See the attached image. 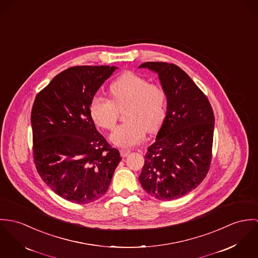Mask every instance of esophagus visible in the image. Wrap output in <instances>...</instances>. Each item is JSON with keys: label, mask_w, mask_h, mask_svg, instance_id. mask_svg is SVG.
<instances>
[{"label": "esophagus", "mask_w": 258, "mask_h": 258, "mask_svg": "<svg viewBox=\"0 0 258 258\" xmlns=\"http://www.w3.org/2000/svg\"><path fill=\"white\" fill-rule=\"evenodd\" d=\"M119 153L122 157H126L130 153H131V150L130 149H120L119 150Z\"/></svg>", "instance_id": "obj_1"}]
</instances>
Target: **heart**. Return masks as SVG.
Returning a JSON list of instances; mask_svg holds the SVG:
<instances>
[{
    "mask_svg": "<svg viewBox=\"0 0 258 258\" xmlns=\"http://www.w3.org/2000/svg\"><path fill=\"white\" fill-rule=\"evenodd\" d=\"M111 99L96 95L90 102V115L104 130L114 128L119 112L126 121L116 126L111 142L120 147H132L142 143L146 132L159 128L165 115L167 96L158 83H149L143 76L126 71L110 85Z\"/></svg>",
    "mask_w": 258,
    "mask_h": 258,
    "instance_id": "b5f03b06",
    "label": "heart"
}]
</instances>
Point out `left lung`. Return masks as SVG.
Listing matches in <instances>:
<instances>
[{"instance_id": "8db88e82", "label": "left lung", "mask_w": 258, "mask_h": 258, "mask_svg": "<svg viewBox=\"0 0 258 258\" xmlns=\"http://www.w3.org/2000/svg\"><path fill=\"white\" fill-rule=\"evenodd\" d=\"M140 67L158 74L167 96V112L155 143L147 148L139 179L155 199H178L196 189L209 172L214 112L207 96L177 65L144 62Z\"/></svg>"}]
</instances>
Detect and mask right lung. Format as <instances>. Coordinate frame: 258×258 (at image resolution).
Returning a JSON list of instances; mask_svg holds the SVG:
<instances>
[{
    "label": "right lung",
    "instance_id": "right-lung-1",
    "mask_svg": "<svg viewBox=\"0 0 258 258\" xmlns=\"http://www.w3.org/2000/svg\"><path fill=\"white\" fill-rule=\"evenodd\" d=\"M115 68L70 67L33 102L30 120L36 170L54 193L69 202L100 199L121 159L97 131L89 110L92 98Z\"/></svg>",
    "mask_w": 258,
    "mask_h": 258
}]
</instances>
